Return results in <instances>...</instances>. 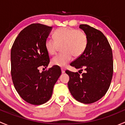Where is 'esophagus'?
Returning <instances> with one entry per match:
<instances>
[{"label": "esophagus", "mask_w": 125, "mask_h": 125, "mask_svg": "<svg viewBox=\"0 0 125 125\" xmlns=\"http://www.w3.org/2000/svg\"><path fill=\"white\" fill-rule=\"evenodd\" d=\"M61 71H62V73H64L65 72V70L64 68H61Z\"/></svg>", "instance_id": "obj_1"}]
</instances>
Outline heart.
I'll use <instances>...</instances> for the list:
<instances>
[{"label":"heart","mask_w":125,"mask_h":125,"mask_svg":"<svg viewBox=\"0 0 125 125\" xmlns=\"http://www.w3.org/2000/svg\"><path fill=\"white\" fill-rule=\"evenodd\" d=\"M54 39H47L45 42L46 51L50 55L56 52L62 46L63 52L55 55L51 60L52 66L64 67L72 59L73 54L78 57L84 53L88 44L86 34L82 30L73 28H61L54 32Z\"/></svg>","instance_id":"b5f03b06"}]
</instances>
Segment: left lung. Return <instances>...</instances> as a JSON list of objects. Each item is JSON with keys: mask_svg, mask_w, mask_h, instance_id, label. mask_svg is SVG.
Returning <instances> with one entry per match:
<instances>
[{"mask_svg": "<svg viewBox=\"0 0 125 125\" xmlns=\"http://www.w3.org/2000/svg\"><path fill=\"white\" fill-rule=\"evenodd\" d=\"M86 34L88 44L82 55L71 63V66L85 71L81 75L66 70L71 95L77 101L90 104L100 100L108 91L113 74L112 49L108 39L99 30L89 25H80Z\"/></svg>", "mask_w": 125, "mask_h": 125, "instance_id": "obj_1", "label": "left lung"}]
</instances>
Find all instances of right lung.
<instances>
[{
	"label": "right lung",
	"instance_id": "obj_1",
	"mask_svg": "<svg viewBox=\"0 0 125 125\" xmlns=\"http://www.w3.org/2000/svg\"><path fill=\"white\" fill-rule=\"evenodd\" d=\"M52 27L33 23L21 31L11 51V74L15 89L25 102L40 105L48 101L53 88L61 75L56 66L39 72L40 66L46 68L50 57L45 46Z\"/></svg>",
	"mask_w": 125,
	"mask_h": 125
}]
</instances>
